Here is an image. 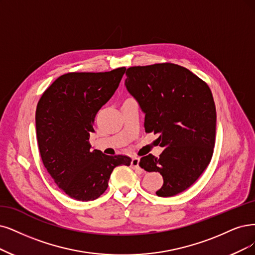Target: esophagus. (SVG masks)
I'll return each instance as SVG.
<instances>
[{
  "label": "esophagus",
  "instance_id": "esophagus-1",
  "mask_svg": "<svg viewBox=\"0 0 255 255\" xmlns=\"http://www.w3.org/2000/svg\"><path fill=\"white\" fill-rule=\"evenodd\" d=\"M131 167L137 171H142V168L139 167V158L138 157H133L131 159Z\"/></svg>",
  "mask_w": 255,
  "mask_h": 255
}]
</instances>
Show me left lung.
I'll return each mask as SVG.
<instances>
[{
	"label": "left lung",
	"instance_id": "left-lung-1",
	"mask_svg": "<svg viewBox=\"0 0 255 255\" xmlns=\"http://www.w3.org/2000/svg\"><path fill=\"white\" fill-rule=\"evenodd\" d=\"M126 88L145 113V131L158 134V157L143 156L140 168L159 172L156 195L188 189L209 165L215 144L216 110L208 85L180 65L134 66L126 71Z\"/></svg>",
	"mask_w": 255,
	"mask_h": 255
}]
</instances>
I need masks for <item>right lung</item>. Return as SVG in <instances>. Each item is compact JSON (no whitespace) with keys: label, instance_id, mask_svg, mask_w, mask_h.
Returning a JSON list of instances; mask_svg holds the SVG:
<instances>
[{"label":"right lung","instance_id":"obj_1","mask_svg":"<svg viewBox=\"0 0 255 255\" xmlns=\"http://www.w3.org/2000/svg\"><path fill=\"white\" fill-rule=\"evenodd\" d=\"M125 67L107 72H69L45 90L35 111L36 138L47 171L66 194L82 202L106 191L126 155L110 156L91 149L90 133L98 111L118 89Z\"/></svg>","mask_w":255,"mask_h":255}]
</instances>
